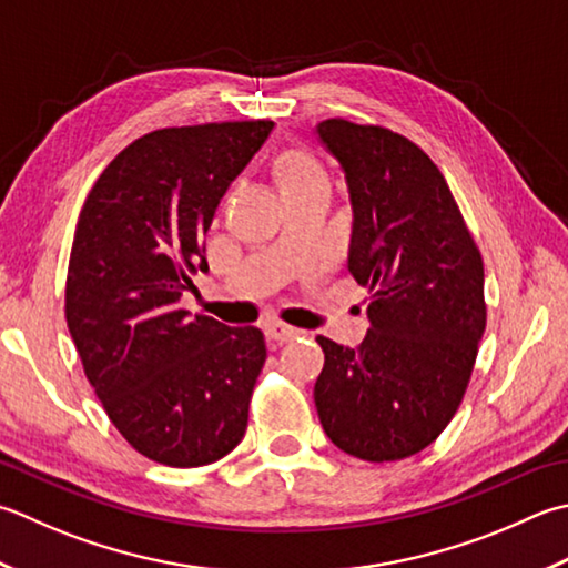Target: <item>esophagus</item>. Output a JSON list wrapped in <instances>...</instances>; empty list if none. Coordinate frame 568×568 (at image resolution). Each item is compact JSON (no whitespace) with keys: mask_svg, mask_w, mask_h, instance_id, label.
Instances as JSON below:
<instances>
[{"mask_svg":"<svg viewBox=\"0 0 568 568\" xmlns=\"http://www.w3.org/2000/svg\"><path fill=\"white\" fill-rule=\"evenodd\" d=\"M300 335H303V332L291 327V325H283V322H268V325H265V337L277 342V344L291 342V339H295Z\"/></svg>","mask_w":568,"mask_h":568,"instance_id":"obj_1","label":"esophagus"}]
</instances>
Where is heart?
<instances>
[{
  "mask_svg": "<svg viewBox=\"0 0 568 568\" xmlns=\"http://www.w3.org/2000/svg\"><path fill=\"white\" fill-rule=\"evenodd\" d=\"M271 174L281 189L283 199L310 192L317 186H329V176L325 164L320 162L313 150H307L305 144L291 142L283 144L271 158Z\"/></svg>",
  "mask_w": 568,
  "mask_h": 568,
  "instance_id": "obj_1",
  "label": "heart"
}]
</instances>
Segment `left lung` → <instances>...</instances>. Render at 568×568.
<instances>
[{"mask_svg":"<svg viewBox=\"0 0 568 568\" xmlns=\"http://www.w3.org/2000/svg\"><path fill=\"white\" fill-rule=\"evenodd\" d=\"M317 132L347 174L349 273L372 322L354 349L317 337L320 424L354 458L404 460L446 430L470 384L487 325L483 255L416 142L344 118Z\"/></svg>","mask_w":568,"mask_h":568,"instance_id":"obj_1","label":"left lung"}]
</instances>
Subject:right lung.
Masks as SVG:
<instances>
[{"label": "right lung", "instance_id": "1", "mask_svg": "<svg viewBox=\"0 0 568 568\" xmlns=\"http://www.w3.org/2000/svg\"><path fill=\"white\" fill-rule=\"evenodd\" d=\"M271 130L258 118L148 132L105 166L78 216L65 325L120 436L170 468L221 460L248 426L263 332L192 320L180 297L209 271L204 233Z\"/></svg>", "mask_w": 568, "mask_h": 568}]
</instances>
